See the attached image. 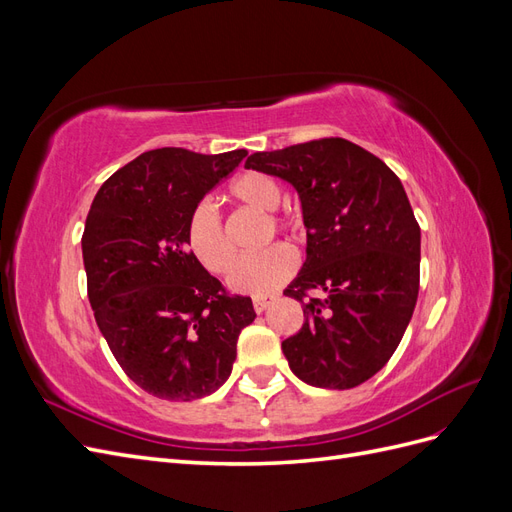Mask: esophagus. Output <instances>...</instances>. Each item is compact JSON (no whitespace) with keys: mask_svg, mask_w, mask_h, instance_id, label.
Returning a JSON list of instances; mask_svg holds the SVG:
<instances>
[{"mask_svg":"<svg viewBox=\"0 0 512 512\" xmlns=\"http://www.w3.org/2000/svg\"><path fill=\"white\" fill-rule=\"evenodd\" d=\"M271 303H273V299H267V297H258V299H254V309H256V314H262V312H265V309H267Z\"/></svg>","mask_w":512,"mask_h":512,"instance_id":"1","label":"esophagus"}]
</instances>
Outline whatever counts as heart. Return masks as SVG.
Wrapping results in <instances>:
<instances>
[{"label":"heart","instance_id":"1","mask_svg":"<svg viewBox=\"0 0 512 512\" xmlns=\"http://www.w3.org/2000/svg\"><path fill=\"white\" fill-rule=\"evenodd\" d=\"M230 194L237 203L252 207L267 215V241L273 237V230L297 232L299 220L282 218L273 213L282 205V185L271 175L250 170L243 173L230 185ZM185 243H188L190 254L211 273H226L235 260V250L228 241L222 218L211 200H200L188 218L185 226ZM297 271V256L288 245H271L258 254L241 258L232 273L228 275L230 290L241 294H252V297H267L273 290L286 284Z\"/></svg>","mask_w":512,"mask_h":512}]
</instances>
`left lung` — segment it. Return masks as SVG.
Instances as JSON below:
<instances>
[{"label":"left lung","instance_id":"obj_1","mask_svg":"<svg viewBox=\"0 0 512 512\" xmlns=\"http://www.w3.org/2000/svg\"><path fill=\"white\" fill-rule=\"evenodd\" d=\"M245 168L280 177L301 200L307 256L284 290L305 316L282 342L292 374L318 389H354L391 359L418 297L421 228L404 185L346 138L252 153ZM312 289L325 294L303 302Z\"/></svg>","mask_w":512,"mask_h":512}]
</instances>
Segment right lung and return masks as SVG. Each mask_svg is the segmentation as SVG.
I'll list each match as a JSON object with an SVG mask.
<instances>
[{
  "label": "right lung",
  "instance_id": "1",
  "mask_svg": "<svg viewBox=\"0 0 512 512\" xmlns=\"http://www.w3.org/2000/svg\"><path fill=\"white\" fill-rule=\"evenodd\" d=\"M247 156L162 147L108 177L83 232L89 303L128 378L153 397L192 401L228 380L256 318L185 243L190 213Z\"/></svg>",
  "mask_w": 512,
  "mask_h": 512
}]
</instances>
